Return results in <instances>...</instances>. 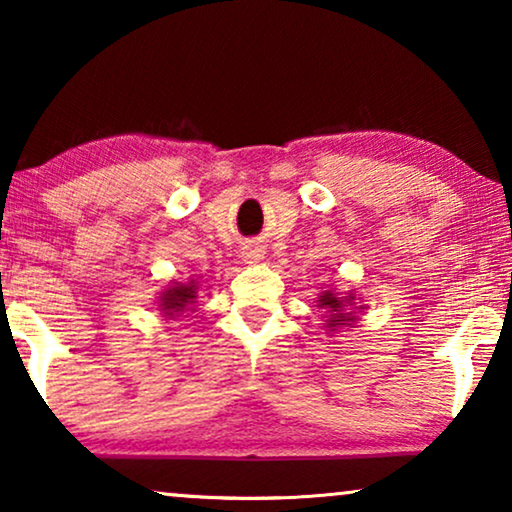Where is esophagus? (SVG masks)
<instances>
[{"label": "esophagus", "mask_w": 512, "mask_h": 512, "mask_svg": "<svg viewBox=\"0 0 512 512\" xmlns=\"http://www.w3.org/2000/svg\"><path fill=\"white\" fill-rule=\"evenodd\" d=\"M242 258L247 263H258L263 258V249L258 247V244H251V247H247L242 251Z\"/></svg>", "instance_id": "obj_1"}]
</instances>
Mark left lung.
<instances>
[{"label":"left lung","mask_w":512,"mask_h":512,"mask_svg":"<svg viewBox=\"0 0 512 512\" xmlns=\"http://www.w3.org/2000/svg\"><path fill=\"white\" fill-rule=\"evenodd\" d=\"M317 307L324 310V328L328 333H338L340 328L354 326L359 321V314L366 310L354 291L340 293L338 289H324L317 293Z\"/></svg>","instance_id":"obj_1"}]
</instances>
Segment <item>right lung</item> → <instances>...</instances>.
Returning a JSON list of instances; mask_svg holds the SVG:
<instances>
[{"label":"right lung","instance_id":"right-lung-1","mask_svg":"<svg viewBox=\"0 0 512 512\" xmlns=\"http://www.w3.org/2000/svg\"><path fill=\"white\" fill-rule=\"evenodd\" d=\"M200 282L198 279H188V282H170L160 291L158 296V310L165 314L167 319L179 317L184 312H193L195 303H198Z\"/></svg>","mask_w":512,"mask_h":512}]
</instances>
